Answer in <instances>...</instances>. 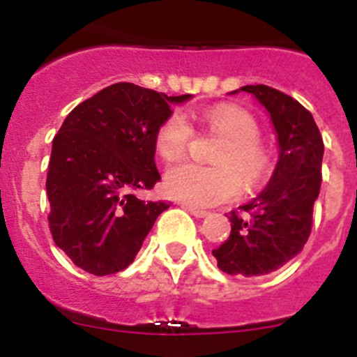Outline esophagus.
I'll return each instance as SVG.
<instances>
[{"mask_svg":"<svg viewBox=\"0 0 357 357\" xmlns=\"http://www.w3.org/2000/svg\"><path fill=\"white\" fill-rule=\"evenodd\" d=\"M184 209L189 211V213L193 214V216H197V218H206V216H209V213H207V211H202V209H198V207H195V206H189V204H185Z\"/></svg>","mask_w":357,"mask_h":357,"instance_id":"esophagus-1","label":"esophagus"}]
</instances>
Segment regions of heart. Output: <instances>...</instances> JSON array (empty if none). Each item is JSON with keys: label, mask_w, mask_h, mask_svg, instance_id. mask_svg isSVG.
Returning a JSON list of instances; mask_svg holds the SVG:
<instances>
[{"label": "heart", "mask_w": 357, "mask_h": 357, "mask_svg": "<svg viewBox=\"0 0 357 357\" xmlns=\"http://www.w3.org/2000/svg\"><path fill=\"white\" fill-rule=\"evenodd\" d=\"M202 121L225 137V144L214 155V164L218 166L181 160L164 175V189L169 197L189 206L213 207L241 193L242 174L248 185L257 184L268 169V157L257 144L259 127L247 110L220 105L206 110ZM191 137L193 128L189 119L184 112L176 110L160 123L155 134V148L166 160L176 159L184 153Z\"/></svg>", "instance_id": "heart-1"}]
</instances>
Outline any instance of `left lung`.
I'll return each mask as SVG.
<instances>
[{
    "instance_id": "left-lung-1",
    "label": "left lung",
    "mask_w": 357,
    "mask_h": 357,
    "mask_svg": "<svg viewBox=\"0 0 357 357\" xmlns=\"http://www.w3.org/2000/svg\"><path fill=\"white\" fill-rule=\"evenodd\" d=\"M266 109L277 134L279 159L270 182L241 213L230 214V236L213 255L229 275L272 273L301 254L311 234L313 206L320 195L324 141L309 110L268 85H245Z\"/></svg>"
}]
</instances>
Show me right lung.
<instances>
[{"label":"right lung","instance_id":"add662e5","mask_svg":"<svg viewBox=\"0 0 357 357\" xmlns=\"http://www.w3.org/2000/svg\"><path fill=\"white\" fill-rule=\"evenodd\" d=\"M166 96L119 82L82 102L55 135L46 178L53 241L93 275L121 272L134 261L164 202H144L135 189H151L155 134L173 103Z\"/></svg>","mask_w":357,"mask_h":357}]
</instances>
